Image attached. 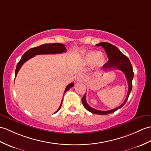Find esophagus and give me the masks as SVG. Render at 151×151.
Listing matches in <instances>:
<instances>
[{"mask_svg": "<svg viewBox=\"0 0 151 151\" xmlns=\"http://www.w3.org/2000/svg\"><path fill=\"white\" fill-rule=\"evenodd\" d=\"M84 79H85V78H84V76L82 74H78L75 77V80L77 82H82Z\"/></svg>", "mask_w": 151, "mask_h": 151, "instance_id": "obj_1", "label": "esophagus"}]
</instances>
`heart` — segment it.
<instances>
[{"instance_id":"b5f03b06","label":"heart","mask_w":151,"mask_h":151,"mask_svg":"<svg viewBox=\"0 0 151 151\" xmlns=\"http://www.w3.org/2000/svg\"><path fill=\"white\" fill-rule=\"evenodd\" d=\"M84 59L89 64H92V63L95 62V64L98 68L101 67L105 64V62H106L105 56L97 51L87 52L85 55Z\"/></svg>"}]
</instances>
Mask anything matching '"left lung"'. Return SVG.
<instances>
[{
	"instance_id": "obj_1",
	"label": "left lung",
	"mask_w": 151,
	"mask_h": 151,
	"mask_svg": "<svg viewBox=\"0 0 151 151\" xmlns=\"http://www.w3.org/2000/svg\"><path fill=\"white\" fill-rule=\"evenodd\" d=\"M96 45H97V46H101L103 48H104V50L106 51V54L107 55V57L109 58V60L107 62V63L104 64L103 68L109 69H117L120 70V71H122L125 75L126 79H127L128 83V93L127 97H126L124 103L117 108L113 109H111L109 111H99L90 107L89 105L87 104L86 100V94H84V96L82 99V102L84 107H85L87 111H89L91 113H92L93 114L105 115L113 113L124 106L128 99L129 94H130L131 92L132 86V82L133 76H134V72H133L131 63L130 60H129V59L127 58V57H126L125 55L122 53L117 47L114 46V45L110 43L105 42H100L96 44Z\"/></svg>"
}]
</instances>
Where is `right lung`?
Returning a JSON list of instances; mask_svg holds the SVG:
<instances>
[{"instance_id":"obj_1","label":"right lung","mask_w":151,"mask_h":151,"mask_svg":"<svg viewBox=\"0 0 151 151\" xmlns=\"http://www.w3.org/2000/svg\"><path fill=\"white\" fill-rule=\"evenodd\" d=\"M66 51V48L65 47V45L60 43H53V44H44L40 45V46H38L36 47H33L29 49V50L26 51L25 53L23 55V56L21 58L18 64L17 65V68L15 70V77L18 73L19 69L20 68L22 67V65L25 63L28 60L31 58L32 57H35L37 55H45V54H58V53H62V52H64ZM74 86V83H69V85L66 87L65 89L64 93L68 91L71 88V87ZM62 101L60 106L58 109L55 112V113H57V112L60 110V109L61 108Z\"/></svg>"}]
</instances>
